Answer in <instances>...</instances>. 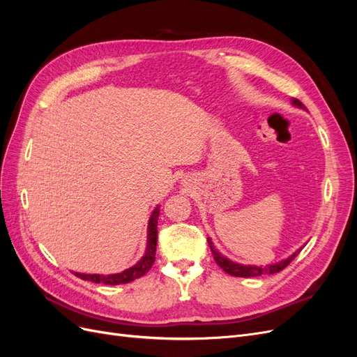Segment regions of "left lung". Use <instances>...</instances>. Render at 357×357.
I'll list each match as a JSON object with an SVG mask.
<instances>
[{
    "label": "left lung",
    "instance_id": "left-lung-1",
    "mask_svg": "<svg viewBox=\"0 0 357 357\" xmlns=\"http://www.w3.org/2000/svg\"><path fill=\"white\" fill-rule=\"evenodd\" d=\"M294 104L302 107V104H301L298 100H294ZM207 241H208V244H210V248H211V252H213L215 264H218L226 274L234 275V277H259V275H262V274H275V273H280V271H282V269H284L291 261H294V259H295V257L299 255V252H301V250H299V252L291 255L290 257L284 259V261L278 262V264H274V265H269V266H264V268H262V266H244V265L235 264V262L229 261V259L223 257L218 250H215L213 243H211V240L207 238Z\"/></svg>",
    "mask_w": 357,
    "mask_h": 357
}]
</instances>
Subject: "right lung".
<instances>
[{
  "mask_svg": "<svg viewBox=\"0 0 357 357\" xmlns=\"http://www.w3.org/2000/svg\"><path fill=\"white\" fill-rule=\"evenodd\" d=\"M158 218H159V207L155 208V211L152 213V218H150V220H149V240H147L146 255L137 265L126 269V271H123L121 274H112V275L79 274V273H74V274L82 280H88V282L109 284V286L125 284L129 282H134V280H137L139 277H143L146 273H149V269L152 268V265L155 262L156 244H158Z\"/></svg>",
  "mask_w": 357,
  "mask_h": 357,
  "instance_id": "add662e5",
  "label": "right lung"
}]
</instances>
